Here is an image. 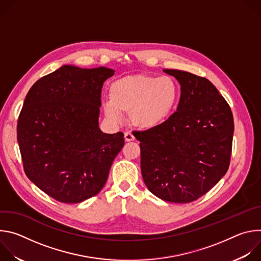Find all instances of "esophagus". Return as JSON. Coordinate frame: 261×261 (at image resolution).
<instances>
[{
    "label": "esophagus",
    "instance_id": "esophagus-1",
    "mask_svg": "<svg viewBox=\"0 0 261 261\" xmlns=\"http://www.w3.org/2000/svg\"><path fill=\"white\" fill-rule=\"evenodd\" d=\"M125 140L126 141H132L134 140V135L131 132H126L125 133Z\"/></svg>",
    "mask_w": 261,
    "mask_h": 261
}]
</instances>
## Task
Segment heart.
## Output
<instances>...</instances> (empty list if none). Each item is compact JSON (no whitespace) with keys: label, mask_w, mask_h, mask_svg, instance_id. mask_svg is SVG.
Masks as SVG:
<instances>
[{"label":"heart","mask_w":261,"mask_h":261,"mask_svg":"<svg viewBox=\"0 0 261 261\" xmlns=\"http://www.w3.org/2000/svg\"><path fill=\"white\" fill-rule=\"evenodd\" d=\"M180 93V86L172 76L143 73L125 76L110 85V103L105 105V115L116 121L120 114H129L136 128L154 129L174 113Z\"/></svg>","instance_id":"1"}]
</instances>
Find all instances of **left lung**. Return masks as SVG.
Masks as SVG:
<instances>
[{
  "mask_svg": "<svg viewBox=\"0 0 261 261\" xmlns=\"http://www.w3.org/2000/svg\"><path fill=\"white\" fill-rule=\"evenodd\" d=\"M180 85L175 113L157 128L135 131L147 189L176 203L194 201L227 172L233 116L227 101L205 77L165 69Z\"/></svg>",
  "mask_w": 261,
  "mask_h": 261,
  "instance_id": "obj_1",
  "label": "left lung"
}]
</instances>
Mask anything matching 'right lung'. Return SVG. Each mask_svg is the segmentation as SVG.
I'll return each mask as SVG.
<instances>
[{"label":"right lung","instance_id":"add662e5","mask_svg":"<svg viewBox=\"0 0 261 261\" xmlns=\"http://www.w3.org/2000/svg\"><path fill=\"white\" fill-rule=\"evenodd\" d=\"M113 69L65 65L37 81L17 121L29 179L54 199L77 203L98 194L124 146V134L98 127L103 83Z\"/></svg>","mask_w":261,"mask_h":261}]
</instances>
